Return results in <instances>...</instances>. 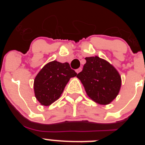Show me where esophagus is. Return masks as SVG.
<instances>
[{
    "label": "esophagus",
    "instance_id": "34e87169",
    "mask_svg": "<svg viewBox=\"0 0 145 145\" xmlns=\"http://www.w3.org/2000/svg\"><path fill=\"white\" fill-rule=\"evenodd\" d=\"M81 70H82L81 67H79V68H78V69H77V70H75V71H76L77 73H79V72H80L81 71Z\"/></svg>",
    "mask_w": 145,
    "mask_h": 145
}]
</instances>
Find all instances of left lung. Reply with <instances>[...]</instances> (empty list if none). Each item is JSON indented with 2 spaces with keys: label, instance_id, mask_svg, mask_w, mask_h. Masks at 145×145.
<instances>
[{
  "label": "left lung",
  "instance_id": "left-lung-1",
  "mask_svg": "<svg viewBox=\"0 0 145 145\" xmlns=\"http://www.w3.org/2000/svg\"><path fill=\"white\" fill-rule=\"evenodd\" d=\"M86 62L77 77L85 88L87 95L100 105L110 103L117 97L121 78L112 65L99 57H86Z\"/></svg>",
  "mask_w": 145,
  "mask_h": 145
}]
</instances>
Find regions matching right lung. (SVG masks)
Segmentation results:
<instances>
[{
	"label": "right lung",
	"mask_w": 145,
	"mask_h": 145,
	"mask_svg": "<svg viewBox=\"0 0 145 145\" xmlns=\"http://www.w3.org/2000/svg\"><path fill=\"white\" fill-rule=\"evenodd\" d=\"M76 75L67 62L51 61L43 67L35 78V97L43 105H50L59 98L70 78Z\"/></svg>",
	"instance_id": "1"
}]
</instances>
